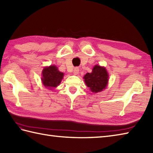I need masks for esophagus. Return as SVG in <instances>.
I'll return each mask as SVG.
<instances>
[{"label": "esophagus", "instance_id": "1", "mask_svg": "<svg viewBox=\"0 0 153 153\" xmlns=\"http://www.w3.org/2000/svg\"><path fill=\"white\" fill-rule=\"evenodd\" d=\"M79 73V69L78 68H75L74 70V75H77Z\"/></svg>", "mask_w": 153, "mask_h": 153}]
</instances>
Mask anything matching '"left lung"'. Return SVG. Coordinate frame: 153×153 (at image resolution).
<instances>
[{"label": "left lung", "instance_id": "obj_1", "mask_svg": "<svg viewBox=\"0 0 153 153\" xmlns=\"http://www.w3.org/2000/svg\"><path fill=\"white\" fill-rule=\"evenodd\" d=\"M86 85L94 93H98L105 89L109 81V75L105 68L95 65L91 73H87L84 77Z\"/></svg>", "mask_w": 153, "mask_h": 153}]
</instances>
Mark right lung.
<instances>
[{
    "label": "right lung",
    "instance_id": "right-lung-1",
    "mask_svg": "<svg viewBox=\"0 0 153 153\" xmlns=\"http://www.w3.org/2000/svg\"><path fill=\"white\" fill-rule=\"evenodd\" d=\"M42 82L47 88L52 89L56 88L61 83L64 74L58 70L56 65L45 67L42 70Z\"/></svg>",
    "mask_w": 153,
    "mask_h": 153
}]
</instances>
